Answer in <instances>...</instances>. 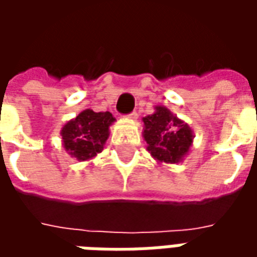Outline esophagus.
<instances>
[{
	"instance_id": "esophagus-1",
	"label": "esophagus",
	"mask_w": 257,
	"mask_h": 257,
	"mask_svg": "<svg viewBox=\"0 0 257 257\" xmlns=\"http://www.w3.org/2000/svg\"><path fill=\"white\" fill-rule=\"evenodd\" d=\"M138 117H139V114H138L136 111H134V112H131V114H129L126 118H128V119H131V121H136V119H138Z\"/></svg>"
}]
</instances>
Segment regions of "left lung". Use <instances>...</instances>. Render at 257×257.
<instances>
[{
    "mask_svg": "<svg viewBox=\"0 0 257 257\" xmlns=\"http://www.w3.org/2000/svg\"><path fill=\"white\" fill-rule=\"evenodd\" d=\"M154 110L143 118V139L147 143V151L158 162L183 161L193 147V129L167 107L156 106Z\"/></svg>",
    "mask_w": 257,
    "mask_h": 257,
    "instance_id": "left-lung-1",
    "label": "left lung"
}]
</instances>
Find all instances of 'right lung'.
Wrapping results in <instances>:
<instances>
[{"label":"right lung","mask_w":257,"mask_h":257,"mask_svg":"<svg viewBox=\"0 0 257 257\" xmlns=\"http://www.w3.org/2000/svg\"><path fill=\"white\" fill-rule=\"evenodd\" d=\"M114 122L115 118L110 111L96 112L86 108L62 126L63 149L81 162L93 160L104 149Z\"/></svg>","instance_id":"right-lung-1"}]
</instances>
